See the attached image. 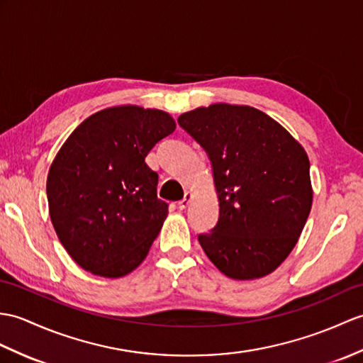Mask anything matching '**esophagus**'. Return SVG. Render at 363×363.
<instances>
[{
	"label": "esophagus",
	"instance_id": "34e87169",
	"mask_svg": "<svg viewBox=\"0 0 363 363\" xmlns=\"http://www.w3.org/2000/svg\"><path fill=\"white\" fill-rule=\"evenodd\" d=\"M191 193L190 191H187L185 193V196L178 202V208L179 210H184V208H187L189 207V204H190V201H191Z\"/></svg>",
	"mask_w": 363,
	"mask_h": 363
}]
</instances>
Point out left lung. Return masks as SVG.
<instances>
[{"label":"left lung","mask_w":363,"mask_h":363,"mask_svg":"<svg viewBox=\"0 0 363 363\" xmlns=\"http://www.w3.org/2000/svg\"><path fill=\"white\" fill-rule=\"evenodd\" d=\"M178 123L212 162L220 218L198 237L206 255L233 280L274 272L313 206L306 151L272 117L246 105L196 108Z\"/></svg>","instance_id":"obj_1"}]
</instances>
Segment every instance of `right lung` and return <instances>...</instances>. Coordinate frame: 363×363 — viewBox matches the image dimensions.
Returning a JSON list of instances; mask_svg holds the SVG:
<instances>
[{"label":"right lung","mask_w":363,"mask_h":363,"mask_svg":"<svg viewBox=\"0 0 363 363\" xmlns=\"http://www.w3.org/2000/svg\"><path fill=\"white\" fill-rule=\"evenodd\" d=\"M176 128L161 109L113 106L75 128L49 168V215L67 254L85 271L119 278L157 237L168 204L145 157Z\"/></svg>","instance_id":"1"}]
</instances>
